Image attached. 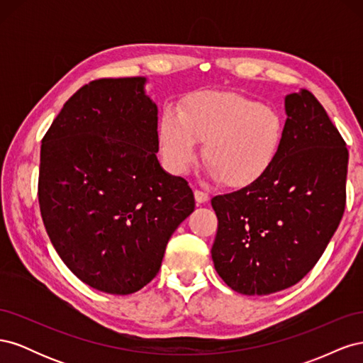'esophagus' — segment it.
I'll return each mask as SVG.
<instances>
[{
	"instance_id": "34e87169",
	"label": "esophagus",
	"mask_w": 363,
	"mask_h": 363,
	"mask_svg": "<svg viewBox=\"0 0 363 363\" xmlns=\"http://www.w3.org/2000/svg\"><path fill=\"white\" fill-rule=\"evenodd\" d=\"M194 196H195V201L199 203V204H204V203L208 201V194H206V192H203V191L196 189V191L194 192Z\"/></svg>"
}]
</instances>
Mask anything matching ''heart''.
<instances>
[{
	"label": "heart",
	"instance_id": "obj_1",
	"mask_svg": "<svg viewBox=\"0 0 363 363\" xmlns=\"http://www.w3.org/2000/svg\"><path fill=\"white\" fill-rule=\"evenodd\" d=\"M283 139L277 108L228 92L191 96L182 116L167 112L159 128L162 156L172 172L191 168L199 142L208 175L228 188L259 182L277 160Z\"/></svg>",
	"mask_w": 363,
	"mask_h": 363
}]
</instances>
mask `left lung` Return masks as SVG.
Returning <instances> with one entry per match:
<instances>
[{
  "instance_id": "obj_1",
  "label": "left lung",
  "mask_w": 363,
  "mask_h": 363,
  "mask_svg": "<svg viewBox=\"0 0 363 363\" xmlns=\"http://www.w3.org/2000/svg\"><path fill=\"white\" fill-rule=\"evenodd\" d=\"M277 160L255 184L212 199L216 272L244 295L298 283L320 260L342 219L348 150L320 101L306 89L284 96Z\"/></svg>"
}]
</instances>
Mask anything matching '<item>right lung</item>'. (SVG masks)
<instances>
[{"instance_id":"obj_1","label":"right lung","mask_w":363,"mask_h":363,"mask_svg":"<svg viewBox=\"0 0 363 363\" xmlns=\"http://www.w3.org/2000/svg\"><path fill=\"white\" fill-rule=\"evenodd\" d=\"M145 84V77L84 84L42 139L43 225L65 265L106 294H133L155 279L195 207L188 182L157 160V106Z\"/></svg>"}]
</instances>
